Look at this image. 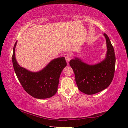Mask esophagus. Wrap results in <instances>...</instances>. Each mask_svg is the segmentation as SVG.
Instances as JSON below:
<instances>
[{
    "label": "esophagus",
    "instance_id": "1",
    "mask_svg": "<svg viewBox=\"0 0 128 128\" xmlns=\"http://www.w3.org/2000/svg\"><path fill=\"white\" fill-rule=\"evenodd\" d=\"M64 57L66 59V62L67 64L69 65V61H70V55H69V54H66L64 55Z\"/></svg>",
    "mask_w": 128,
    "mask_h": 128
}]
</instances>
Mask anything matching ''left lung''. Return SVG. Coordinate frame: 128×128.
I'll use <instances>...</instances> for the list:
<instances>
[{"label": "left lung", "instance_id": "1", "mask_svg": "<svg viewBox=\"0 0 128 128\" xmlns=\"http://www.w3.org/2000/svg\"><path fill=\"white\" fill-rule=\"evenodd\" d=\"M107 53L106 58L98 64L89 65L78 58L69 62L75 75L78 88L86 94H96L106 89L111 84L114 76L116 58L114 47L106 33Z\"/></svg>", "mask_w": 128, "mask_h": 128}]
</instances>
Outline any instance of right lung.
Instances as JSON below:
<instances>
[{"instance_id": "obj_1", "label": "right lung", "mask_w": 128, "mask_h": 128, "mask_svg": "<svg viewBox=\"0 0 128 128\" xmlns=\"http://www.w3.org/2000/svg\"><path fill=\"white\" fill-rule=\"evenodd\" d=\"M16 44L17 42L13 49V66L24 89L36 99H46L52 96L58 91L60 74L66 66L65 58H56L51 60L41 70L31 72L17 63L15 57Z\"/></svg>"}]
</instances>
